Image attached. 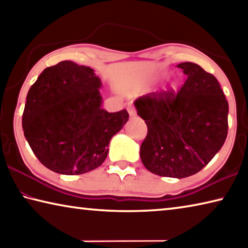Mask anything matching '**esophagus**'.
I'll return each mask as SVG.
<instances>
[{
  "mask_svg": "<svg viewBox=\"0 0 248 248\" xmlns=\"http://www.w3.org/2000/svg\"><path fill=\"white\" fill-rule=\"evenodd\" d=\"M128 112H129L130 117L136 116V109H134L132 106H128Z\"/></svg>",
  "mask_w": 248,
  "mask_h": 248,
  "instance_id": "34e87169",
  "label": "esophagus"
}]
</instances>
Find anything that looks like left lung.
<instances>
[{
	"label": "left lung",
	"mask_w": 248,
	"mask_h": 248,
	"mask_svg": "<svg viewBox=\"0 0 248 248\" xmlns=\"http://www.w3.org/2000/svg\"><path fill=\"white\" fill-rule=\"evenodd\" d=\"M177 68L187 75L177 94L149 93L134 106L148 125L140 148L145 169L185 178L202 170L224 144L229 103L217 79L200 65L184 62Z\"/></svg>",
	"instance_id": "8db88e82"
}]
</instances>
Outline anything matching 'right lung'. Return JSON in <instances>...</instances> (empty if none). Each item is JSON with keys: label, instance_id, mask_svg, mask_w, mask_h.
<instances>
[{"label": "right lung", "instance_id": "1", "mask_svg": "<svg viewBox=\"0 0 248 248\" xmlns=\"http://www.w3.org/2000/svg\"><path fill=\"white\" fill-rule=\"evenodd\" d=\"M100 78L89 66L61 61L32 84L23 114L25 138L47 169L63 175L103 164L111 138L129 119L125 109L102 108Z\"/></svg>", "mask_w": 248, "mask_h": 248}]
</instances>
